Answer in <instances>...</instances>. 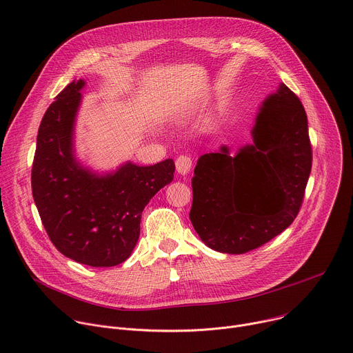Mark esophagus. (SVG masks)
<instances>
[{
	"instance_id": "esophagus-1",
	"label": "esophagus",
	"mask_w": 353,
	"mask_h": 353,
	"mask_svg": "<svg viewBox=\"0 0 353 353\" xmlns=\"http://www.w3.org/2000/svg\"><path fill=\"white\" fill-rule=\"evenodd\" d=\"M176 170L185 176L190 170H191V166H192V161L190 157H185V155H180L177 159H176Z\"/></svg>"
}]
</instances>
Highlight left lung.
<instances>
[{
	"label": "left lung",
	"instance_id": "1",
	"mask_svg": "<svg viewBox=\"0 0 353 353\" xmlns=\"http://www.w3.org/2000/svg\"><path fill=\"white\" fill-rule=\"evenodd\" d=\"M253 145L229 157H201L194 169L191 223L208 247L243 254L282 233L303 204L312 172L307 116L300 99L281 85L263 103Z\"/></svg>",
	"mask_w": 353,
	"mask_h": 353
}]
</instances>
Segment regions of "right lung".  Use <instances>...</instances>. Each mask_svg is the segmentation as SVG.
Returning a JSON list of instances; mask_svg holds the SVG:
<instances>
[{"label": "right lung", "instance_id": "add662e5", "mask_svg": "<svg viewBox=\"0 0 353 353\" xmlns=\"http://www.w3.org/2000/svg\"><path fill=\"white\" fill-rule=\"evenodd\" d=\"M82 79L68 83L46 110L37 132L32 192L41 223L65 257L90 267H114L132 253L149 199L173 180L174 162L125 163L97 176L74 157L72 132Z\"/></svg>", "mask_w": 353, "mask_h": 353}]
</instances>
